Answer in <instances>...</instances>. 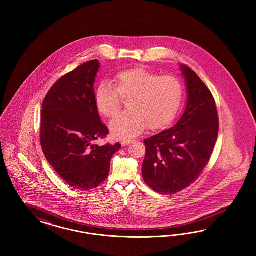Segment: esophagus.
<instances>
[{"mask_svg":"<svg viewBox=\"0 0 256 256\" xmlns=\"http://www.w3.org/2000/svg\"><path fill=\"white\" fill-rule=\"evenodd\" d=\"M130 142H132V140H122V146H128Z\"/></svg>","mask_w":256,"mask_h":256,"instance_id":"esophagus-1","label":"esophagus"}]
</instances>
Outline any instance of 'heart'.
Wrapping results in <instances>:
<instances>
[{"label": "heart", "instance_id": "b5f03b06", "mask_svg": "<svg viewBox=\"0 0 256 256\" xmlns=\"http://www.w3.org/2000/svg\"><path fill=\"white\" fill-rule=\"evenodd\" d=\"M183 94V84L176 76L130 68L117 73L114 86L102 82L96 88L94 100L102 116L114 117L121 108V98L128 100L130 110L110 123L114 138L128 140L137 136L146 126L158 130L168 124L178 112Z\"/></svg>", "mask_w": 256, "mask_h": 256}]
</instances>
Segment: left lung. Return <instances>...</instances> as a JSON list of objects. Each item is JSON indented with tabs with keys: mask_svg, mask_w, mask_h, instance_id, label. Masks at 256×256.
<instances>
[{
	"mask_svg": "<svg viewBox=\"0 0 256 256\" xmlns=\"http://www.w3.org/2000/svg\"><path fill=\"white\" fill-rule=\"evenodd\" d=\"M186 80V110L172 128L144 140V182L160 194H174L199 178L212 155L218 133L215 100L201 78L180 64Z\"/></svg>",
	"mask_w": 256,
	"mask_h": 256,
	"instance_id": "obj_1",
	"label": "left lung"
}]
</instances>
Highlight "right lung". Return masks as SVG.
<instances>
[{"instance_id": "right-lung-1", "label": "right lung", "mask_w": 256, "mask_h": 256, "mask_svg": "<svg viewBox=\"0 0 256 256\" xmlns=\"http://www.w3.org/2000/svg\"><path fill=\"white\" fill-rule=\"evenodd\" d=\"M100 62L78 66L60 78L42 104L40 142L46 160L71 188L89 190L108 178L110 160L121 144H93L104 139L108 128L101 123L94 84Z\"/></svg>"}]
</instances>
